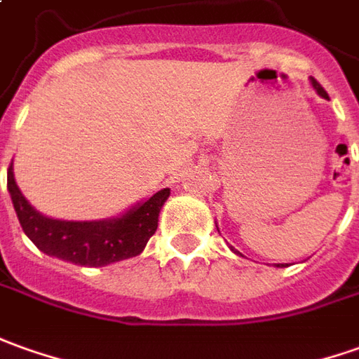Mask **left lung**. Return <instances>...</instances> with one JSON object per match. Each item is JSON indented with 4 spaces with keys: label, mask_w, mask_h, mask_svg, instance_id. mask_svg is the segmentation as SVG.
Returning <instances> with one entry per match:
<instances>
[{
    "label": "left lung",
    "mask_w": 359,
    "mask_h": 359,
    "mask_svg": "<svg viewBox=\"0 0 359 359\" xmlns=\"http://www.w3.org/2000/svg\"><path fill=\"white\" fill-rule=\"evenodd\" d=\"M311 84H313L314 92H316L318 96H320V97H328V94L324 92V88L320 86V84H318V82H316V80H314L313 76H311ZM230 250L233 251V253H240V251H236V250H233V248H230ZM277 267H285V265H283V263H277Z\"/></svg>",
    "instance_id": "left-lung-1"
}]
</instances>
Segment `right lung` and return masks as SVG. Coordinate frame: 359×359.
Here are the masks:
<instances>
[{"label":"right lung","mask_w":359,"mask_h":359,"mask_svg":"<svg viewBox=\"0 0 359 359\" xmlns=\"http://www.w3.org/2000/svg\"><path fill=\"white\" fill-rule=\"evenodd\" d=\"M7 190L27 238L46 255L84 267H106L139 255L157 231L159 212L170 194V189L159 190L116 218L76 222L36 210L17 187L13 163L7 169Z\"/></svg>","instance_id":"right-lung-1"}]
</instances>
